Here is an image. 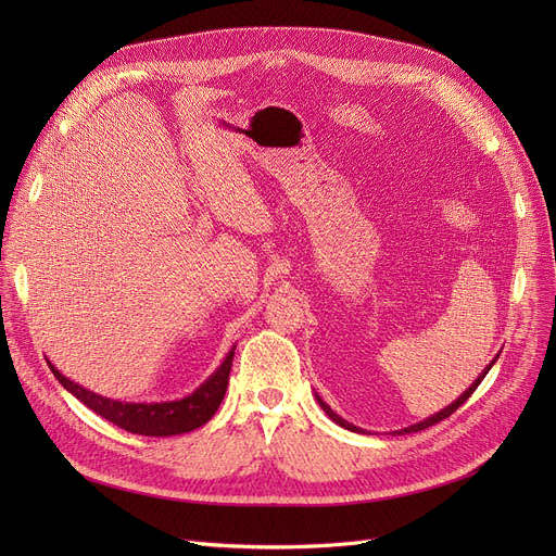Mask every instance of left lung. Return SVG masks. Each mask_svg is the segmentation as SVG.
<instances>
[{"label":"left lung","instance_id":"8db88e82","mask_svg":"<svg viewBox=\"0 0 556 556\" xmlns=\"http://www.w3.org/2000/svg\"><path fill=\"white\" fill-rule=\"evenodd\" d=\"M493 363H495V358L491 361V365H493ZM491 365H489V367H486V369H484V371L478 376V381H476V383H473L469 390H466V392H464V394H462V396H459L455 403H451L448 407H444L442 413H437V415H432V417H428V419H424V421H419V424H415V426H410V428H403L401 432H419V430H426V428H430V426H434V424L444 421L446 417H451V415L457 410V407H459V405H462L466 399H469V396H471V394L478 390V386L482 383V378L486 376V371L491 369ZM317 403L323 405V410H325V413H327V415H329V417H331L336 424H340V426H342V428H346V430H356V426H352V424H346L344 419H340V417H338V415L331 410V407H329V405H327L323 399H319V396H317Z\"/></svg>","mask_w":556,"mask_h":556}]
</instances>
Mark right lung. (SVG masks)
Here are the masks:
<instances>
[{"label":"right lung","mask_w":556,"mask_h":556,"mask_svg":"<svg viewBox=\"0 0 556 556\" xmlns=\"http://www.w3.org/2000/svg\"><path fill=\"white\" fill-rule=\"evenodd\" d=\"M231 358H233V352L227 354V358L216 369V374H212L207 378V383H202L191 396L180 401H168V403H124V401L105 399L72 383L70 378H65L51 363H49V369L53 371L58 381L63 383L65 390H70L80 403H85L90 410H94L99 417L108 419L110 424L135 434L168 437V434L195 430L214 417L227 390Z\"/></svg>","instance_id":"1"}]
</instances>
